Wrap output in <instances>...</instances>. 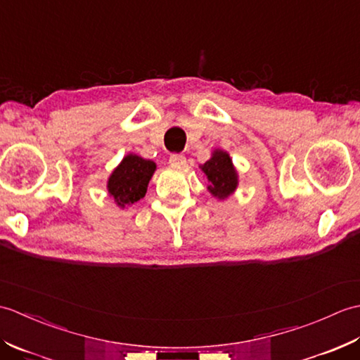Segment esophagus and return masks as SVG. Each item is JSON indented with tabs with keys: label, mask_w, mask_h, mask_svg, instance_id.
Here are the masks:
<instances>
[{
	"label": "esophagus",
	"mask_w": 360,
	"mask_h": 360,
	"mask_svg": "<svg viewBox=\"0 0 360 360\" xmlns=\"http://www.w3.org/2000/svg\"><path fill=\"white\" fill-rule=\"evenodd\" d=\"M170 164L176 165V167L186 165V156L179 155V153H173V155L170 156Z\"/></svg>",
	"instance_id": "1"
}]
</instances>
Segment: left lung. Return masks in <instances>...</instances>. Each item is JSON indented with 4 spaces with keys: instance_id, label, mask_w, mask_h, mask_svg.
I'll return each mask as SVG.
<instances>
[{
    "instance_id": "1",
    "label": "left lung",
    "mask_w": 360,
    "mask_h": 360,
    "mask_svg": "<svg viewBox=\"0 0 360 360\" xmlns=\"http://www.w3.org/2000/svg\"><path fill=\"white\" fill-rule=\"evenodd\" d=\"M201 172L207 179V190L217 200L224 201L235 193L238 187V172L227 151L215 148L209 160L200 165Z\"/></svg>"
}]
</instances>
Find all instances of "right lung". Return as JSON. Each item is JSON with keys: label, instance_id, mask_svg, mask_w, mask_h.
<instances>
[{"label": "right lung", "instance_id": "obj_1", "mask_svg": "<svg viewBox=\"0 0 360 360\" xmlns=\"http://www.w3.org/2000/svg\"><path fill=\"white\" fill-rule=\"evenodd\" d=\"M155 172L156 162L137 156L134 153H128L110 174L106 182L108 195L117 204V207H129L147 193L148 182Z\"/></svg>", "mask_w": 360, "mask_h": 360}]
</instances>
